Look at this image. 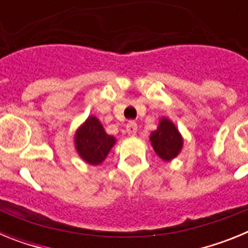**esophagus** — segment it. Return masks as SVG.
I'll use <instances>...</instances> for the list:
<instances>
[{
  "instance_id": "34e87169",
  "label": "esophagus",
  "mask_w": 248,
  "mask_h": 248,
  "mask_svg": "<svg viewBox=\"0 0 248 248\" xmlns=\"http://www.w3.org/2000/svg\"><path fill=\"white\" fill-rule=\"evenodd\" d=\"M137 131H138L137 123L129 122L128 125H126V133H128L130 137H134V135H137Z\"/></svg>"
}]
</instances>
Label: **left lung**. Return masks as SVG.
<instances>
[{
	"label": "left lung",
	"mask_w": 248,
	"mask_h": 248,
	"mask_svg": "<svg viewBox=\"0 0 248 248\" xmlns=\"http://www.w3.org/2000/svg\"><path fill=\"white\" fill-rule=\"evenodd\" d=\"M149 139L157 156L164 161H171L183 150V135L174 123L166 117L159 120V125L151 131Z\"/></svg>",
	"instance_id": "obj_1"
}]
</instances>
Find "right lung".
I'll use <instances>...</instances> for the list:
<instances>
[{
    "label": "right lung",
    "mask_w": 248,
    "mask_h": 248,
    "mask_svg": "<svg viewBox=\"0 0 248 248\" xmlns=\"http://www.w3.org/2000/svg\"><path fill=\"white\" fill-rule=\"evenodd\" d=\"M115 143L117 139L107 134L102 123L94 115H89L74 134V148L80 159L89 165H100Z\"/></svg>",
    "instance_id": "obj_1"
}]
</instances>
